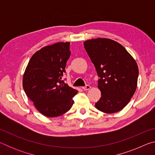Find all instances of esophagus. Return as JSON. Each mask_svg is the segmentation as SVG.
<instances>
[{
    "label": "esophagus",
    "mask_w": 155,
    "mask_h": 155,
    "mask_svg": "<svg viewBox=\"0 0 155 155\" xmlns=\"http://www.w3.org/2000/svg\"><path fill=\"white\" fill-rule=\"evenodd\" d=\"M91 88V87L90 85H86L85 87H82V89L83 90H84V91H87V90H90V89Z\"/></svg>",
    "instance_id": "34e87169"
}]
</instances>
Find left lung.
<instances>
[{"instance_id":"obj_1","label":"left lung","mask_w":155,"mask_h":155,"mask_svg":"<svg viewBox=\"0 0 155 155\" xmlns=\"http://www.w3.org/2000/svg\"><path fill=\"white\" fill-rule=\"evenodd\" d=\"M83 44L99 77L102 96L95 103L96 108L107 114L120 111L137 88V63L124 46L110 39H92Z\"/></svg>"}]
</instances>
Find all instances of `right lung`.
Listing matches in <instances>:
<instances>
[{"mask_svg": "<svg viewBox=\"0 0 155 155\" xmlns=\"http://www.w3.org/2000/svg\"><path fill=\"white\" fill-rule=\"evenodd\" d=\"M70 56V42H58L37 51L23 76V89L35 108L46 117L69 111L78 93L65 83L62 77Z\"/></svg>", "mask_w": 155, "mask_h": 155, "instance_id": "obj_1", "label": "right lung"}]
</instances>
